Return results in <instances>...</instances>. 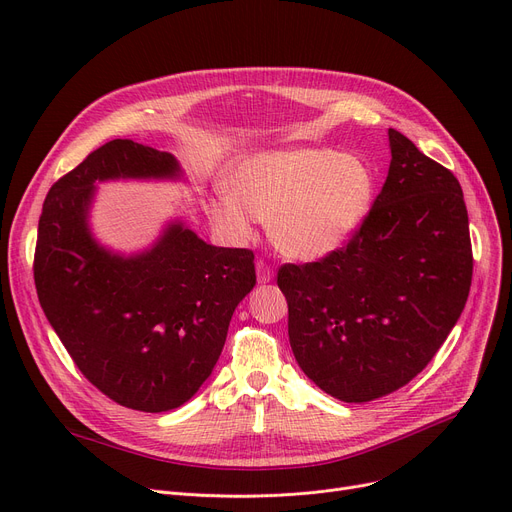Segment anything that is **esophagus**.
<instances>
[{"instance_id":"1","label":"esophagus","mask_w":512,"mask_h":512,"mask_svg":"<svg viewBox=\"0 0 512 512\" xmlns=\"http://www.w3.org/2000/svg\"><path fill=\"white\" fill-rule=\"evenodd\" d=\"M257 280L261 284H267V282L274 280V270L265 261H261V259L257 261Z\"/></svg>"}]
</instances>
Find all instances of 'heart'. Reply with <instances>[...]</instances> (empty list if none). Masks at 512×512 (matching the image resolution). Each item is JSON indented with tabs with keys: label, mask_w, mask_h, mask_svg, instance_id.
<instances>
[{
	"label": "heart",
	"mask_w": 512,
	"mask_h": 512,
	"mask_svg": "<svg viewBox=\"0 0 512 512\" xmlns=\"http://www.w3.org/2000/svg\"><path fill=\"white\" fill-rule=\"evenodd\" d=\"M230 193L207 205L209 218L234 236H249L253 218L267 222L274 247L292 259H321L365 222L375 174L363 157L324 147L255 153L230 172Z\"/></svg>",
	"instance_id": "obj_1"
}]
</instances>
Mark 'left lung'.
<instances>
[{"label": "left lung", "mask_w": 512, "mask_h": 512, "mask_svg": "<svg viewBox=\"0 0 512 512\" xmlns=\"http://www.w3.org/2000/svg\"><path fill=\"white\" fill-rule=\"evenodd\" d=\"M390 170L344 247L284 263L294 359L321 390L367 402L409 384L461 317L473 276L463 188L390 128Z\"/></svg>", "instance_id": "8db88e82"}]
</instances>
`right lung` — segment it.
I'll use <instances>...</instances> for the list:
<instances>
[{
  "label": "right lung",
  "instance_id": "add662e5",
  "mask_svg": "<svg viewBox=\"0 0 512 512\" xmlns=\"http://www.w3.org/2000/svg\"><path fill=\"white\" fill-rule=\"evenodd\" d=\"M178 174L172 153L116 139L49 188L39 218L33 272L45 317L99 392L143 413L176 409L201 388L257 282L253 251L207 245L180 222L134 257L93 240L97 180Z\"/></svg>",
  "mask_w": 512,
  "mask_h": 512
}]
</instances>
